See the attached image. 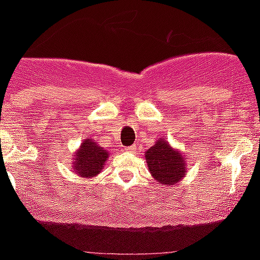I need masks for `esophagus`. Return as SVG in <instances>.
Listing matches in <instances>:
<instances>
[{"label": "esophagus", "mask_w": 260, "mask_h": 260, "mask_svg": "<svg viewBox=\"0 0 260 260\" xmlns=\"http://www.w3.org/2000/svg\"><path fill=\"white\" fill-rule=\"evenodd\" d=\"M136 148H137V147H136L135 145L133 146H128V147H124V149L127 152H135L136 151Z\"/></svg>", "instance_id": "34e87169"}]
</instances>
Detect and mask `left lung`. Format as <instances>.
<instances>
[{
	"label": "left lung",
	"mask_w": 260,
	"mask_h": 260,
	"mask_svg": "<svg viewBox=\"0 0 260 260\" xmlns=\"http://www.w3.org/2000/svg\"><path fill=\"white\" fill-rule=\"evenodd\" d=\"M149 174L159 185H176L187 171V162L179 149L174 148L166 138H158L154 145L145 152Z\"/></svg>",
	"instance_id": "8db88e82"
}]
</instances>
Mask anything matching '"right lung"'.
<instances>
[{"mask_svg":"<svg viewBox=\"0 0 260 260\" xmlns=\"http://www.w3.org/2000/svg\"><path fill=\"white\" fill-rule=\"evenodd\" d=\"M75 157L72 169L83 179L95 177L103 171L109 152L91 138L83 140L79 148L74 152Z\"/></svg>","mask_w":260,"mask_h":260,"instance_id":"add662e5","label":"right lung"}]
</instances>
